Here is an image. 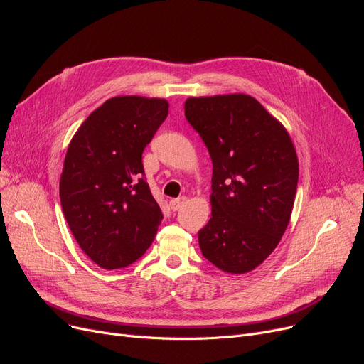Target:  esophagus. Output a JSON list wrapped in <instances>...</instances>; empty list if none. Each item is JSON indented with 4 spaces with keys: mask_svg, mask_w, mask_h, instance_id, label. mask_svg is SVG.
I'll list each match as a JSON object with an SVG mask.
<instances>
[{
    "mask_svg": "<svg viewBox=\"0 0 364 364\" xmlns=\"http://www.w3.org/2000/svg\"><path fill=\"white\" fill-rule=\"evenodd\" d=\"M185 202H186V197H179V199H173V200H170V208L173 209V211H178V209H181L183 206Z\"/></svg>",
    "mask_w": 364,
    "mask_h": 364,
    "instance_id": "obj_1",
    "label": "esophagus"
}]
</instances>
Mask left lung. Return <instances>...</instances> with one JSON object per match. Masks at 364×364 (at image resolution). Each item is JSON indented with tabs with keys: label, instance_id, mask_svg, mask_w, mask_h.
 <instances>
[{
	"label": "left lung",
	"instance_id": "left-lung-1",
	"mask_svg": "<svg viewBox=\"0 0 364 364\" xmlns=\"http://www.w3.org/2000/svg\"><path fill=\"white\" fill-rule=\"evenodd\" d=\"M185 117L213 161L211 218L199 230L203 257L243 274L266 259L289 226L299 162L289 132L246 94L191 97Z\"/></svg>",
	"mask_w": 364,
	"mask_h": 364
}]
</instances>
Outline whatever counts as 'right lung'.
<instances>
[{
	"instance_id": "right-lung-1",
	"label": "right lung",
	"mask_w": 364,
	"mask_h": 364,
	"mask_svg": "<svg viewBox=\"0 0 364 364\" xmlns=\"http://www.w3.org/2000/svg\"><path fill=\"white\" fill-rule=\"evenodd\" d=\"M168 115L164 98L106 100L73 136L59 193L82 250L102 269L127 267L144 255L161 225L142 167V151Z\"/></svg>"
}]
</instances>
